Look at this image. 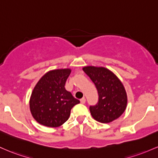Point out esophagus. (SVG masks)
<instances>
[{
  "label": "esophagus",
  "instance_id": "34e87169",
  "mask_svg": "<svg viewBox=\"0 0 158 158\" xmlns=\"http://www.w3.org/2000/svg\"><path fill=\"white\" fill-rule=\"evenodd\" d=\"M81 104H85L86 103V98H82L81 99Z\"/></svg>",
  "mask_w": 158,
  "mask_h": 158
}]
</instances>
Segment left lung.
Instances as JSON below:
<instances>
[{
	"label": "left lung",
	"mask_w": 158,
	"mask_h": 158,
	"mask_svg": "<svg viewBox=\"0 0 158 158\" xmlns=\"http://www.w3.org/2000/svg\"><path fill=\"white\" fill-rule=\"evenodd\" d=\"M98 90V101L90 106L92 116L102 123H109L119 117L126 109L127 94L123 84L107 69L86 66L83 68Z\"/></svg>",
	"instance_id": "1"
}]
</instances>
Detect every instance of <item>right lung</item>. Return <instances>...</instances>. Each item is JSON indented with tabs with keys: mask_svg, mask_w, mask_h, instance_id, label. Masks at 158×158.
Instances as JSON below:
<instances>
[{
	"mask_svg": "<svg viewBox=\"0 0 158 158\" xmlns=\"http://www.w3.org/2000/svg\"><path fill=\"white\" fill-rule=\"evenodd\" d=\"M71 70H52L42 76L31 94L30 108L33 118L47 127H56L69 119L71 110L80 101L65 89Z\"/></svg>",
	"mask_w": 158,
	"mask_h": 158,
	"instance_id": "obj_1",
	"label": "right lung"
}]
</instances>
